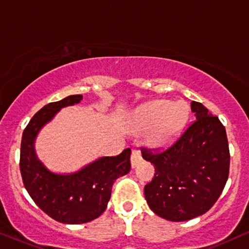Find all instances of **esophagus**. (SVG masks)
<instances>
[{
    "instance_id": "esophagus-1",
    "label": "esophagus",
    "mask_w": 249,
    "mask_h": 249,
    "mask_svg": "<svg viewBox=\"0 0 249 249\" xmlns=\"http://www.w3.org/2000/svg\"><path fill=\"white\" fill-rule=\"evenodd\" d=\"M142 153H140V151L133 149L132 154H131V166L134 168V167H137L138 164L142 162Z\"/></svg>"
}]
</instances>
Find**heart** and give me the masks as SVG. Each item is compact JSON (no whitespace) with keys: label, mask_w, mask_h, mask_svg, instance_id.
<instances>
[{"label":"heart","mask_w":249,"mask_h":249,"mask_svg":"<svg viewBox=\"0 0 249 249\" xmlns=\"http://www.w3.org/2000/svg\"><path fill=\"white\" fill-rule=\"evenodd\" d=\"M189 117V107L182 101L154 100L134 110L132 127L137 133L147 132L146 139L154 148H167L181 136Z\"/></svg>","instance_id":"obj_1"}]
</instances>
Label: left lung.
<instances>
[{
	"instance_id": "obj_1",
	"label": "left lung",
	"mask_w": 249,
	"mask_h": 249,
	"mask_svg": "<svg viewBox=\"0 0 249 249\" xmlns=\"http://www.w3.org/2000/svg\"><path fill=\"white\" fill-rule=\"evenodd\" d=\"M196 121L172 147L162 153L143 149L142 158L154 164V178L145 185L151 210L170 221L204 214L225 187L230 149L224 125L198 102H191Z\"/></svg>"
}]
</instances>
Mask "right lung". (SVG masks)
Returning a JSON list of instances; mask_svg holds the SVG:
<instances>
[{
  "mask_svg": "<svg viewBox=\"0 0 249 249\" xmlns=\"http://www.w3.org/2000/svg\"><path fill=\"white\" fill-rule=\"evenodd\" d=\"M82 95H71L41 107L25 127L20 143L19 168L30 197L45 213L64 224H83L106 211L113 182L131 169V149L117 157H103L70 174H56L39 160L35 142L39 131L62 107L80 103Z\"/></svg>",
  "mask_w": 249,
  "mask_h": 249,
  "instance_id": "obj_1",
  "label": "right lung"
}]
</instances>
